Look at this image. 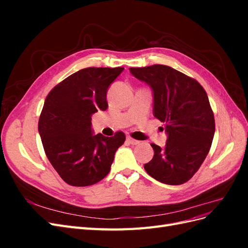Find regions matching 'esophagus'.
I'll return each mask as SVG.
<instances>
[{"label":"esophagus","instance_id":"34e87169","mask_svg":"<svg viewBox=\"0 0 248 248\" xmlns=\"http://www.w3.org/2000/svg\"><path fill=\"white\" fill-rule=\"evenodd\" d=\"M126 140H127V142H129L130 145H139V144H140V140H134V139H132L131 137H127V138H126Z\"/></svg>","mask_w":248,"mask_h":248}]
</instances>
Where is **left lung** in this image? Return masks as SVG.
<instances>
[{
  "label": "left lung",
  "instance_id": "left-lung-1",
  "mask_svg": "<svg viewBox=\"0 0 248 248\" xmlns=\"http://www.w3.org/2000/svg\"><path fill=\"white\" fill-rule=\"evenodd\" d=\"M153 91V115L164 123L167 144H151L154 156L144 168L157 181L180 185L196 174L211 148L214 115L199 82L170 66L129 68Z\"/></svg>",
  "mask_w": 248,
  "mask_h": 248
}]
</instances>
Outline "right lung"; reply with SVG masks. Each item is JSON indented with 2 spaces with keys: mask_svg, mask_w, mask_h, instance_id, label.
<instances>
[{
  "mask_svg": "<svg viewBox=\"0 0 248 248\" xmlns=\"http://www.w3.org/2000/svg\"><path fill=\"white\" fill-rule=\"evenodd\" d=\"M116 68L81 69L57 85L46 96L38 131L49 162L66 183L93 185L106 177L125 134H94L92 115L108 107L107 92L121 72Z\"/></svg>",
  "mask_w": 248,
  "mask_h": 248,
  "instance_id": "1",
  "label": "right lung"
}]
</instances>
